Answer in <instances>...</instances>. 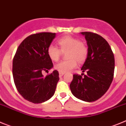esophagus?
Segmentation results:
<instances>
[{
	"mask_svg": "<svg viewBox=\"0 0 126 126\" xmlns=\"http://www.w3.org/2000/svg\"><path fill=\"white\" fill-rule=\"evenodd\" d=\"M64 73H60V72H59V76H60V77L64 75Z\"/></svg>",
	"mask_w": 126,
	"mask_h": 126,
	"instance_id": "esophagus-1",
	"label": "esophagus"
}]
</instances>
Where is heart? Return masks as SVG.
<instances>
[{
    "mask_svg": "<svg viewBox=\"0 0 126 126\" xmlns=\"http://www.w3.org/2000/svg\"><path fill=\"white\" fill-rule=\"evenodd\" d=\"M57 47L50 45L48 48V55L53 61L59 60L62 52H67L66 61L56 64L54 68L60 73H67L77 66V61L79 63L84 62L88 57V48L84 42L72 36H64L58 40Z\"/></svg>",
    "mask_w": 126,
    "mask_h": 126,
    "instance_id": "heart-1",
    "label": "heart"
}]
</instances>
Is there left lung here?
I'll use <instances>...</instances> for the list:
<instances>
[{"label":"left lung","instance_id":"left-lung-1","mask_svg":"<svg viewBox=\"0 0 126 126\" xmlns=\"http://www.w3.org/2000/svg\"><path fill=\"white\" fill-rule=\"evenodd\" d=\"M81 34L85 36L88 47L87 59L81 68L87 74H74L70 89L78 99L92 102L102 97L110 87L114 74L115 59L110 46L102 36L92 32H81Z\"/></svg>","mask_w":126,"mask_h":126}]
</instances>
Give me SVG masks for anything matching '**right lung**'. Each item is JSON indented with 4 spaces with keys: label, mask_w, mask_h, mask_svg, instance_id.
I'll return each instance as SVG.
<instances>
[{
    "label": "right lung",
    "mask_w": 126,
    "mask_h": 126,
    "mask_svg": "<svg viewBox=\"0 0 126 126\" xmlns=\"http://www.w3.org/2000/svg\"><path fill=\"white\" fill-rule=\"evenodd\" d=\"M55 37V33L48 32L31 34L19 45L13 58L16 87L25 100L32 103L45 102L55 93L59 72L55 70L45 77L42 74L53 67L47 50Z\"/></svg>",
    "instance_id": "obj_1"
}]
</instances>
